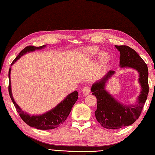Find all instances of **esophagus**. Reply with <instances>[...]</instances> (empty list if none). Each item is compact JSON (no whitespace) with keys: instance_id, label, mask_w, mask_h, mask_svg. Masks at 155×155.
<instances>
[{"instance_id":"34e87169","label":"esophagus","mask_w":155,"mask_h":155,"mask_svg":"<svg viewBox=\"0 0 155 155\" xmlns=\"http://www.w3.org/2000/svg\"><path fill=\"white\" fill-rule=\"evenodd\" d=\"M90 91H91V88L89 87L88 86H86L84 87L83 90H82V92H83V93L84 94V95H87L90 93Z\"/></svg>"}]
</instances>
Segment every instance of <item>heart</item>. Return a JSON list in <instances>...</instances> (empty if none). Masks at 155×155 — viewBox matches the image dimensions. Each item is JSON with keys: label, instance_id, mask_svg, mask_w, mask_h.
<instances>
[{"label": "heart", "instance_id": "b5f03b06", "mask_svg": "<svg viewBox=\"0 0 155 155\" xmlns=\"http://www.w3.org/2000/svg\"><path fill=\"white\" fill-rule=\"evenodd\" d=\"M84 51L88 57L93 58L94 56H96L98 52H99V49L96 47H90L84 49ZM110 60L109 54L107 52H102L99 56V58H98V64L100 65L103 66L106 64L107 62Z\"/></svg>", "mask_w": 155, "mask_h": 155}]
</instances>
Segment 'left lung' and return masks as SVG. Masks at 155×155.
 I'll list each match as a JSON object with an SVG mask.
<instances>
[{
    "label": "left lung",
    "instance_id": "obj_1",
    "mask_svg": "<svg viewBox=\"0 0 155 155\" xmlns=\"http://www.w3.org/2000/svg\"><path fill=\"white\" fill-rule=\"evenodd\" d=\"M115 47L120 52V67L133 68L138 72L141 91L134 104H123L115 99L105 88L107 82L115 73L113 71H108L92 85V94L97 99L95 117L102 127L110 129H117L133 124L139 117L149 93L147 64L135 51L128 46L115 45Z\"/></svg>",
    "mask_w": 155,
    "mask_h": 155
}]
</instances>
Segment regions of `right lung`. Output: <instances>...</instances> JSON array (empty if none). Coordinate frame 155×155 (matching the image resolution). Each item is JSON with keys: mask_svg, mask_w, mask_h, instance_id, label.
I'll return each instance as SVG.
<instances>
[{"mask_svg": "<svg viewBox=\"0 0 155 155\" xmlns=\"http://www.w3.org/2000/svg\"><path fill=\"white\" fill-rule=\"evenodd\" d=\"M46 45H42L41 47H34V46H29L25 47L19 54L12 61L11 66H12L22 56L25 54L28 53L30 52H33L36 50H41L46 47ZM11 67L9 68L8 71V78H9V86L8 92L10 97L14 104L17 113L19 114L20 117L23 120L25 123H27L31 127H34L40 130H49L54 129L57 128L61 124L64 123L65 120L70 114L71 109L74 103L78 99V92L75 91L71 94H68L62 100L61 103H59L57 106L52 108L51 110H48L46 113L41 114L31 115L26 113L21 109L18 105L16 104L15 99L13 98L12 89H11Z\"/></svg>", "mask_w": 155, "mask_h": 155, "instance_id": "obj_1", "label": "right lung"}]
</instances>
